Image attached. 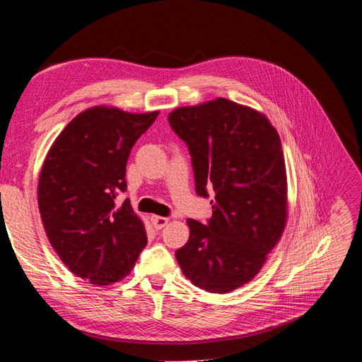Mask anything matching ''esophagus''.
Wrapping results in <instances>:
<instances>
[{
	"instance_id": "obj_1",
	"label": "esophagus",
	"mask_w": 362,
	"mask_h": 362,
	"mask_svg": "<svg viewBox=\"0 0 362 362\" xmlns=\"http://www.w3.org/2000/svg\"><path fill=\"white\" fill-rule=\"evenodd\" d=\"M168 217H160V216H151V223L156 229H162L168 223Z\"/></svg>"
}]
</instances>
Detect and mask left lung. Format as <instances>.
Here are the masks:
<instances>
[{"instance_id": "8db88e82", "label": "left lung", "mask_w": 362, "mask_h": 362, "mask_svg": "<svg viewBox=\"0 0 362 362\" xmlns=\"http://www.w3.org/2000/svg\"><path fill=\"white\" fill-rule=\"evenodd\" d=\"M173 132L187 144L196 192L214 191L212 217L188 220L189 238L175 251L194 286L226 293L251 281L280 240L287 217L280 136L258 111L218 98L174 110Z\"/></svg>"}]
</instances>
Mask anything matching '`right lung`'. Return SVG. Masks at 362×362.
Returning a JSON list of instances; mask_svg holds the SVG:
<instances>
[{
  "label": "right lung",
  "instance_id": "obj_1",
  "mask_svg": "<svg viewBox=\"0 0 362 362\" xmlns=\"http://www.w3.org/2000/svg\"><path fill=\"white\" fill-rule=\"evenodd\" d=\"M159 111L144 115L95 107L62 129L42 165L38 205L49 242L69 269L91 284L127 276L146 246L128 199L127 160Z\"/></svg>",
  "mask_w": 362,
  "mask_h": 362
}]
</instances>
